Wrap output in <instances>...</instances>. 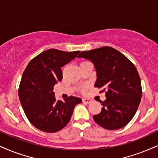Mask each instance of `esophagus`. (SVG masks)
<instances>
[{
  "label": "esophagus",
  "mask_w": 158,
  "mask_h": 158,
  "mask_svg": "<svg viewBox=\"0 0 158 158\" xmlns=\"http://www.w3.org/2000/svg\"><path fill=\"white\" fill-rule=\"evenodd\" d=\"M83 102L86 103V104H90V103L91 102V100H89V99H87V98H83Z\"/></svg>",
  "instance_id": "esophagus-1"
}]
</instances>
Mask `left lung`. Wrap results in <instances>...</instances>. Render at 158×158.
<instances>
[{"label":"left lung","mask_w":158,"mask_h":158,"mask_svg":"<svg viewBox=\"0 0 158 158\" xmlns=\"http://www.w3.org/2000/svg\"><path fill=\"white\" fill-rule=\"evenodd\" d=\"M77 57L92 61L97 76L94 86L106 93V100L100 101L102 110L93 116L94 122L107 130L126 126L135 116L142 97L141 79L135 65L110 47L83 51Z\"/></svg>","instance_id":"left-lung-1"}]
</instances>
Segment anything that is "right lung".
<instances>
[{
	"label": "right lung",
	"mask_w": 158,
	"mask_h": 158,
	"mask_svg": "<svg viewBox=\"0 0 158 158\" xmlns=\"http://www.w3.org/2000/svg\"><path fill=\"white\" fill-rule=\"evenodd\" d=\"M80 51L49 49L29 62L23 72L18 95L27 118L37 129L47 133L59 131L69 123L81 98L70 96L64 102L56 100L53 87L61 81V68L73 60Z\"/></svg>",
	"instance_id": "obj_1"
}]
</instances>
